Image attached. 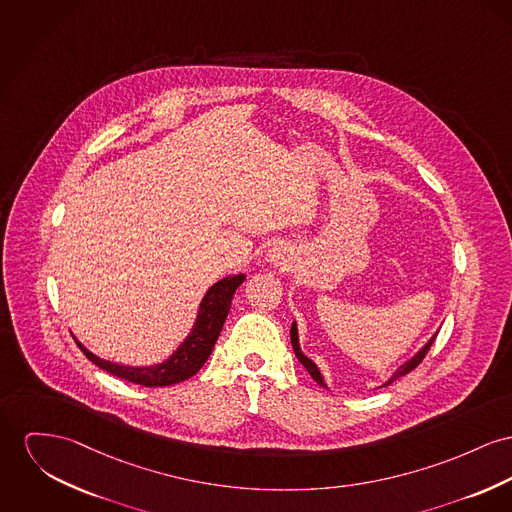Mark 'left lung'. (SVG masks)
Here are the masks:
<instances>
[{"mask_svg": "<svg viewBox=\"0 0 512 512\" xmlns=\"http://www.w3.org/2000/svg\"><path fill=\"white\" fill-rule=\"evenodd\" d=\"M435 338H437V336H433L431 341H429V343H427V345H425V347H423V349H421V351H419V353H417V355H415L411 361H408L406 365H402V367H400V369L394 373V376H392V378L386 382V386H388V384H392L394 380H398L400 376L408 375V373H411V371H413V369H415V367H417V365H419V363L425 359V355L429 353V349H431V345H433ZM291 343H293V349H295V355H297V359H299V361L305 365V369H307L308 373H310V376H312V378H314V380H316L320 386H324V380H322V376H320V373H318L316 365H314V363H312L308 357H305V355L301 353V347H299V338H297V326H295V324H293V328H291Z\"/></svg>", "mask_w": 512, "mask_h": 512, "instance_id": "obj_1", "label": "left lung"}]
</instances>
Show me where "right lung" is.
<instances>
[{"label":"right lung","mask_w":512,"mask_h":512,"mask_svg":"<svg viewBox=\"0 0 512 512\" xmlns=\"http://www.w3.org/2000/svg\"><path fill=\"white\" fill-rule=\"evenodd\" d=\"M244 281V275H233L227 277L219 283H215L207 293H205L200 314L196 320V328L192 330L190 338L184 341L171 359H167L163 365L157 367H122L110 361H103L97 355H93L91 351H87L81 343L79 349L85 353V357L89 361H93L99 369H103L110 375L124 378L128 382H134L139 386H147V388H155V386H171L176 382H182L192 375H196L202 367H204L215 341L221 334L223 322L229 314L231 301L235 291L239 289L240 283Z\"/></svg>","instance_id":"1"}]
</instances>
